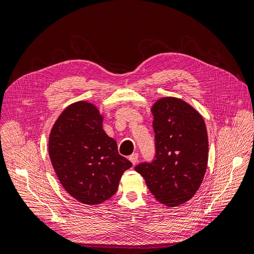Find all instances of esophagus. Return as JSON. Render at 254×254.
I'll use <instances>...</instances> for the list:
<instances>
[{"label": "esophagus", "mask_w": 254, "mask_h": 254, "mask_svg": "<svg viewBox=\"0 0 254 254\" xmlns=\"http://www.w3.org/2000/svg\"><path fill=\"white\" fill-rule=\"evenodd\" d=\"M137 159H139V155H137V153H133V155H131V156L129 157L130 162H131L133 165L137 162Z\"/></svg>", "instance_id": "esophagus-1"}]
</instances>
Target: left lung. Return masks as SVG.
<instances>
[{"mask_svg": "<svg viewBox=\"0 0 254 254\" xmlns=\"http://www.w3.org/2000/svg\"><path fill=\"white\" fill-rule=\"evenodd\" d=\"M151 112L155 159L134 170L159 202L177 206L189 201L202 183L209 152L206 127L199 112L176 97L159 99Z\"/></svg>", "mask_w": 254, "mask_h": 254, "instance_id": "8db88e82", "label": "left lung"}]
</instances>
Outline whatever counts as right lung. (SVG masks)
I'll use <instances>...</instances> for the list:
<instances>
[{"label": "right lung", "mask_w": 254, "mask_h": 254, "mask_svg": "<svg viewBox=\"0 0 254 254\" xmlns=\"http://www.w3.org/2000/svg\"><path fill=\"white\" fill-rule=\"evenodd\" d=\"M49 153L64 190L84 204L111 198L122 175L132 166L104 131L96 107L87 102L74 103L59 115L50 134Z\"/></svg>", "instance_id": "add662e5"}]
</instances>
